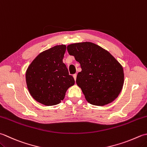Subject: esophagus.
<instances>
[{
  "mask_svg": "<svg viewBox=\"0 0 147 147\" xmlns=\"http://www.w3.org/2000/svg\"><path fill=\"white\" fill-rule=\"evenodd\" d=\"M76 76H77V74H73V78H74V80H75V81H76Z\"/></svg>",
  "mask_w": 147,
  "mask_h": 147,
  "instance_id": "1",
  "label": "esophagus"
}]
</instances>
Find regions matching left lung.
I'll return each mask as SVG.
<instances>
[{
    "instance_id": "1",
    "label": "left lung",
    "mask_w": 147,
    "mask_h": 147,
    "mask_svg": "<svg viewBox=\"0 0 147 147\" xmlns=\"http://www.w3.org/2000/svg\"><path fill=\"white\" fill-rule=\"evenodd\" d=\"M68 53L80 64L76 84L87 101L105 106L117 99L122 91L124 73L122 65L107 50L90 42L67 46Z\"/></svg>"
}]
</instances>
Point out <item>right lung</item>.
Instances as JSON below:
<instances>
[{
  "mask_svg": "<svg viewBox=\"0 0 147 147\" xmlns=\"http://www.w3.org/2000/svg\"><path fill=\"white\" fill-rule=\"evenodd\" d=\"M65 45H57L40 53L28 65L25 78L28 90L37 102L45 106L58 105L66 91L74 84L63 62Z\"/></svg>",
  "mask_w": 147,
  "mask_h": 147,
  "instance_id": "obj_1",
  "label": "right lung"
}]
</instances>
